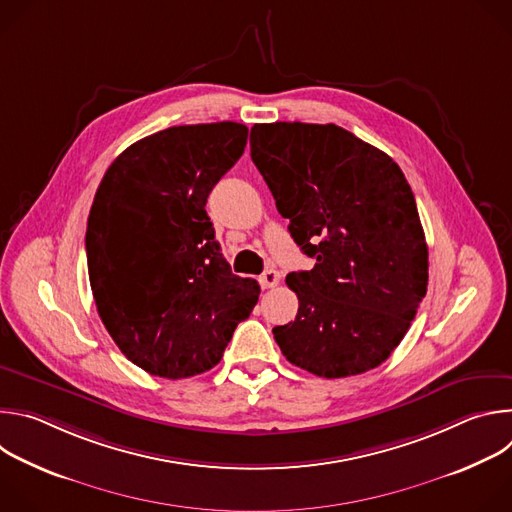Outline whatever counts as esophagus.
I'll return each instance as SVG.
<instances>
[{"instance_id":"1","label":"esophagus","mask_w":512,"mask_h":512,"mask_svg":"<svg viewBox=\"0 0 512 512\" xmlns=\"http://www.w3.org/2000/svg\"><path fill=\"white\" fill-rule=\"evenodd\" d=\"M259 283L263 289H269V287H275L279 283V273L275 269H267L261 277H259Z\"/></svg>"}]
</instances>
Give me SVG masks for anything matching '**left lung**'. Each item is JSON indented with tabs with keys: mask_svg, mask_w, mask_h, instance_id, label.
Returning a JSON list of instances; mask_svg holds the SVG:
<instances>
[{
	"mask_svg": "<svg viewBox=\"0 0 512 512\" xmlns=\"http://www.w3.org/2000/svg\"><path fill=\"white\" fill-rule=\"evenodd\" d=\"M249 141L291 237L316 259L285 279L300 308L273 328L283 356L324 379L379 367L427 291L425 235L401 168L334 123H255Z\"/></svg>",
	"mask_w": 512,
	"mask_h": 512,
	"instance_id": "8db88e82",
	"label": "left lung"
}]
</instances>
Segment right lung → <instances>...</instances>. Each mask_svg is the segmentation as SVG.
Wrapping results in <instances>:
<instances>
[{
  "mask_svg": "<svg viewBox=\"0 0 512 512\" xmlns=\"http://www.w3.org/2000/svg\"><path fill=\"white\" fill-rule=\"evenodd\" d=\"M247 133L235 121L158 131L119 154L97 188L85 237L93 298L119 350L150 375L210 371L259 300L204 210Z\"/></svg>",
  "mask_w": 512,
  "mask_h": 512,
  "instance_id": "right-lung-1",
  "label": "right lung"
}]
</instances>
